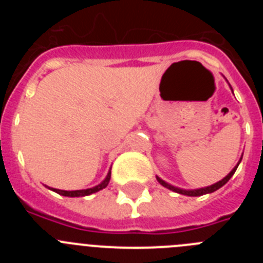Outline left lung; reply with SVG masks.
I'll use <instances>...</instances> for the list:
<instances>
[{
  "label": "left lung",
  "mask_w": 263,
  "mask_h": 263,
  "mask_svg": "<svg viewBox=\"0 0 263 263\" xmlns=\"http://www.w3.org/2000/svg\"><path fill=\"white\" fill-rule=\"evenodd\" d=\"M240 162H241V159H240ZM240 162H238V164H240ZM238 164H237V166L234 167V168L232 170L231 173L228 174V175L225 176V178L222 179V180H220V182L215 183V184L210 185V187L200 188V190H194V191H185V190H180V188H176V187H174V185L168 184V183H166V182H164V180H162V179H160V178H157V179H158V182H159L160 184L163 185V187L168 188V190H171V191H174V192H178V194H182V195H187V196H201V195L211 194V192H215L216 190H218V188H221L222 185H224L225 183H227L228 180H229V179L232 178V176H233V174L236 173V170H237V167H238Z\"/></svg>",
  "instance_id": "8db88e82"
}]
</instances>
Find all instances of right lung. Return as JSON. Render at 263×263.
I'll list each match as a JSON object with an SVG mask.
<instances>
[{
  "label": "right lung",
  "instance_id": "right-lung-1",
  "mask_svg": "<svg viewBox=\"0 0 263 263\" xmlns=\"http://www.w3.org/2000/svg\"><path fill=\"white\" fill-rule=\"evenodd\" d=\"M109 180H110V173L106 175L105 180H104L101 184L96 185V187L93 188H88V190H78V191H63V190H57V188H51L53 192H57V194L59 195H63V196H69V197H79V196H87V195H90V194H95V192L100 191V190H103V188H105L106 185H108Z\"/></svg>",
  "mask_w": 263,
  "mask_h": 263
}]
</instances>
